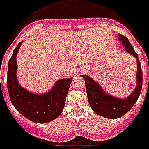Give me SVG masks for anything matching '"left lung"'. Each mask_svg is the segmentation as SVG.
<instances>
[{
    "instance_id": "1",
    "label": "left lung",
    "mask_w": 149,
    "mask_h": 149,
    "mask_svg": "<svg viewBox=\"0 0 149 149\" xmlns=\"http://www.w3.org/2000/svg\"><path fill=\"white\" fill-rule=\"evenodd\" d=\"M118 40L122 42L125 50L137 59V87L129 97L126 99H118L116 97L108 95L93 79L89 77L88 75H82L85 80L87 96L92 110L98 115L107 118H118L122 117L130 110L140 95L143 84V71L141 69L140 62L138 58V54L134 51L131 44L129 43L128 38L119 34Z\"/></svg>"
}]
</instances>
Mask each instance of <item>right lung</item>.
<instances>
[{
  "mask_svg": "<svg viewBox=\"0 0 149 149\" xmlns=\"http://www.w3.org/2000/svg\"><path fill=\"white\" fill-rule=\"evenodd\" d=\"M22 41L17 45L9 60L7 89L12 104L24 117L34 123L50 122L60 115L65 107L72 78L62 79L55 82L48 93L36 95L22 88L16 78V54Z\"/></svg>",
  "mask_w": 149,
  "mask_h": 149,
  "instance_id": "obj_1",
  "label": "right lung"
}]
</instances>
